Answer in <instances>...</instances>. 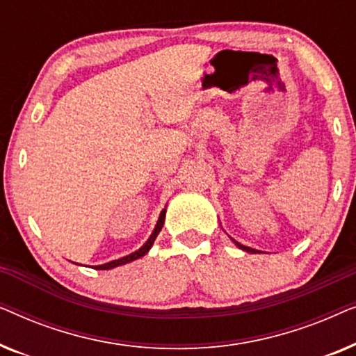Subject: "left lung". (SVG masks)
Here are the masks:
<instances>
[{
    "label": "left lung",
    "instance_id": "left-lung-1",
    "mask_svg": "<svg viewBox=\"0 0 356 356\" xmlns=\"http://www.w3.org/2000/svg\"><path fill=\"white\" fill-rule=\"evenodd\" d=\"M235 243H236L238 248H241V250H245V251H248V252H259V251H256V250H251V248H246V246L240 245V243H238V241H235Z\"/></svg>",
    "mask_w": 356,
    "mask_h": 356
}]
</instances>
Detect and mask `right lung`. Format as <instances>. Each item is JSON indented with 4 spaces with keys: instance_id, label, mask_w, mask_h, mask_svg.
Returning a JSON list of instances; mask_svg holds the SVG:
<instances>
[{
    "instance_id": "add662e5",
    "label": "right lung",
    "mask_w": 356,
    "mask_h": 356,
    "mask_svg": "<svg viewBox=\"0 0 356 356\" xmlns=\"http://www.w3.org/2000/svg\"><path fill=\"white\" fill-rule=\"evenodd\" d=\"M163 220H165V209L162 212H160V217H159V222H157V227H155V230L152 235H150V238L147 240V243L140 248V250H138L136 252H133V254L129 256H124L121 257V259H116V261H111V262H106V264H102V266H95V269H100V270H108V269H113V267H118V266H123V264H128V262L131 261H136L139 259V257H143L145 252H147L150 250V246L154 245L155 238H157V235L160 233V230H162L163 227Z\"/></svg>"
}]
</instances>
